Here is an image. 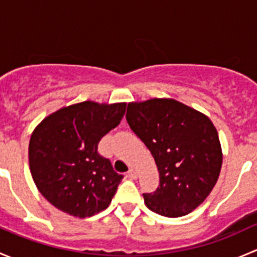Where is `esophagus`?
Instances as JSON below:
<instances>
[{
  "label": "esophagus",
  "instance_id": "obj_1",
  "mask_svg": "<svg viewBox=\"0 0 257 257\" xmlns=\"http://www.w3.org/2000/svg\"><path fill=\"white\" fill-rule=\"evenodd\" d=\"M128 177L131 179H137L138 178V172H137L136 169H129Z\"/></svg>",
  "mask_w": 257,
  "mask_h": 257
}]
</instances>
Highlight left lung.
<instances>
[{"mask_svg":"<svg viewBox=\"0 0 257 257\" xmlns=\"http://www.w3.org/2000/svg\"><path fill=\"white\" fill-rule=\"evenodd\" d=\"M125 118L159 172L157 190L143 194L147 208L167 217L184 216L198 208L221 170V145L212 121L169 98L129 103Z\"/></svg>","mask_w":257,"mask_h":257,"instance_id":"8db88e82","label":"left lung"}]
</instances>
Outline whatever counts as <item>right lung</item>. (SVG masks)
Wrapping results in <instances>:
<instances>
[{"label":"right lung","instance_id":"right-lung-1","mask_svg":"<svg viewBox=\"0 0 257 257\" xmlns=\"http://www.w3.org/2000/svg\"><path fill=\"white\" fill-rule=\"evenodd\" d=\"M125 107L85 100L49 114L36 126L28 147L30 170L52 205L80 219L109 206L123 175L97 149L120 123Z\"/></svg>","mask_w":257,"mask_h":257}]
</instances>
